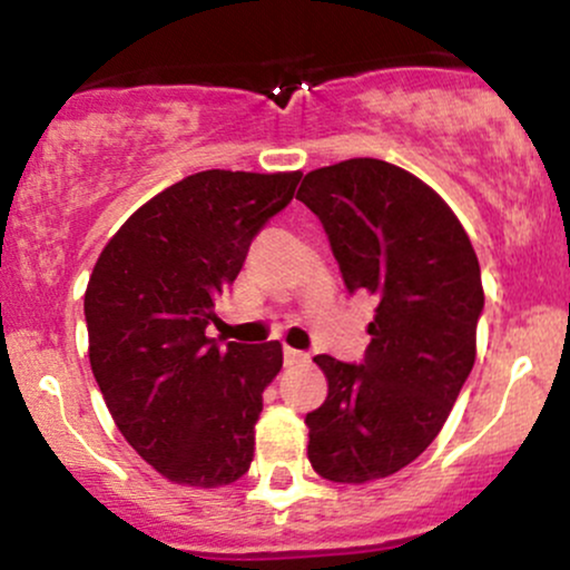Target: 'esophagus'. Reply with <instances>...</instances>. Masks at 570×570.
Masks as SVG:
<instances>
[{
	"mask_svg": "<svg viewBox=\"0 0 570 570\" xmlns=\"http://www.w3.org/2000/svg\"><path fill=\"white\" fill-rule=\"evenodd\" d=\"M311 362L305 351H294V348H284V364L286 367H303V364Z\"/></svg>",
	"mask_w": 570,
	"mask_h": 570,
	"instance_id": "34e87169",
	"label": "esophagus"
}]
</instances>
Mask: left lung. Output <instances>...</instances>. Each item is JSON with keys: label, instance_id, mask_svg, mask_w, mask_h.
Instances as JSON below:
<instances>
[{"label": "left lung", "instance_id": "obj_1", "mask_svg": "<svg viewBox=\"0 0 570 570\" xmlns=\"http://www.w3.org/2000/svg\"><path fill=\"white\" fill-rule=\"evenodd\" d=\"M297 200L322 219L348 292L377 297L362 364L313 358L330 394L305 415L311 466L362 485L415 461L448 421L474 367L480 263L448 203L385 160L316 168Z\"/></svg>", "mask_w": 570, "mask_h": 570}]
</instances>
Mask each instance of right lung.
Returning a JSON list of instances; mask_svg holds the SVG:
<instances>
[{"label":"right lung","instance_id":"1","mask_svg":"<svg viewBox=\"0 0 570 570\" xmlns=\"http://www.w3.org/2000/svg\"><path fill=\"white\" fill-rule=\"evenodd\" d=\"M299 176H185L130 214L88 281V353L104 402L130 448L176 485H230L252 466L263 391L284 351L278 340L219 348L206 326Z\"/></svg>","mask_w":570,"mask_h":570}]
</instances>
